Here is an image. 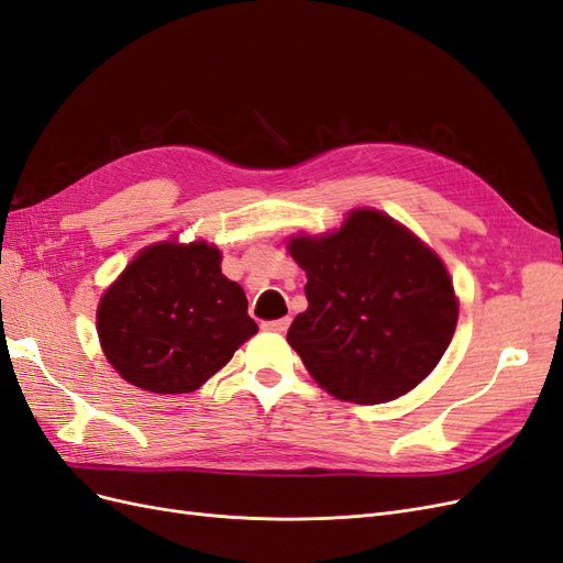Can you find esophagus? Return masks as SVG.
<instances>
[{
	"label": "esophagus",
	"mask_w": 563,
	"mask_h": 563,
	"mask_svg": "<svg viewBox=\"0 0 563 563\" xmlns=\"http://www.w3.org/2000/svg\"><path fill=\"white\" fill-rule=\"evenodd\" d=\"M288 323H291V319H288V317H282V319L263 321V329H265V331H275V333H284V331L288 329Z\"/></svg>",
	"instance_id": "esophagus-1"
}]
</instances>
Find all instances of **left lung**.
Masks as SVG:
<instances>
[{
    "mask_svg": "<svg viewBox=\"0 0 563 563\" xmlns=\"http://www.w3.org/2000/svg\"><path fill=\"white\" fill-rule=\"evenodd\" d=\"M288 253L308 275V310L286 340L335 399L391 401L444 356L457 323L449 272L380 211H352L338 232L298 234Z\"/></svg>",
    "mask_w": 563,
    "mask_h": 563,
    "instance_id": "8db88e82",
    "label": "left lung"
}]
</instances>
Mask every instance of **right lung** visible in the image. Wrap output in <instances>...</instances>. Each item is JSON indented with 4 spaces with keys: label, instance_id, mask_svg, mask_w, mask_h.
I'll use <instances>...</instances> for the list:
<instances>
[{
    "label": "right lung",
    "instance_id": "obj_1",
    "mask_svg": "<svg viewBox=\"0 0 563 563\" xmlns=\"http://www.w3.org/2000/svg\"><path fill=\"white\" fill-rule=\"evenodd\" d=\"M242 286L220 272L207 242L155 244L139 253L98 305L108 362L131 385L183 395L223 368L258 327Z\"/></svg>",
    "mask_w": 563,
    "mask_h": 563
}]
</instances>
